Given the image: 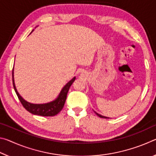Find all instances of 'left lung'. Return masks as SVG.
Wrapping results in <instances>:
<instances>
[{"mask_svg": "<svg viewBox=\"0 0 156 156\" xmlns=\"http://www.w3.org/2000/svg\"><path fill=\"white\" fill-rule=\"evenodd\" d=\"M95 113H96V115H98V116H99L100 118H108V117H106V116H103V115H100V114H99V113H96V112H94Z\"/></svg>", "mask_w": 156, "mask_h": 156, "instance_id": "left-lung-1", "label": "left lung"}]
</instances>
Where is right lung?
Returning a JSON list of instances; mask_svg holds the SVG:
<instances>
[{
    "label": "right lung",
    "mask_w": 156,
    "mask_h": 156,
    "mask_svg": "<svg viewBox=\"0 0 156 156\" xmlns=\"http://www.w3.org/2000/svg\"><path fill=\"white\" fill-rule=\"evenodd\" d=\"M34 30H32L33 31ZM31 31V32H32ZM14 69L12 71V81L13 85H14V90L16 91L18 99L20 100L21 104L25 107V109L28 111L29 112L32 113L34 115H38L41 116H54L57 115L64 107L66 98H67V95L69 89L71 85L76 80V77H73L72 80L69 81L68 83L63 87L62 90L60 91L58 96L55 100L43 104H34L29 102L23 98L18 93L16 87L15 85L14 78Z\"/></svg>",
    "instance_id": "add662e5"
}]
</instances>
